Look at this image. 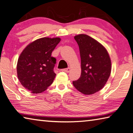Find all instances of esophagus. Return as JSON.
Instances as JSON below:
<instances>
[{
	"label": "esophagus",
	"instance_id": "obj_1",
	"mask_svg": "<svg viewBox=\"0 0 133 133\" xmlns=\"http://www.w3.org/2000/svg\"><path fill=\"white\" fill-rule=\"evenodd\" d=\"M70 70H71V69H70V68H69L62 69V71H64V72H69L70 71Z\"/></svg>",
	"mask_w": 133,
	"mask_h": 133
}]
</instances>
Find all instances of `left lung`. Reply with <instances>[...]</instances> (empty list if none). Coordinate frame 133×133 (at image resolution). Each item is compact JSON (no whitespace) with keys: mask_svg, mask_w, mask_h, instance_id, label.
Listing matches in <instances>:
<instances>
[{"mask_svg":"<svg viewBox=\"0 0 133 133\" xmlns=\"http://www.w3.org/2000/svg\"><path fill=\"white\" fill-rule=\"evenodd\" d=\"M79 46L81 74L72 84L85 95H91L103 88L111 71V62L108 52L101 43L85 34L74 37Z\"/></svg>","mask_w":133,"mask_h":133,"instance_id":"1","label":"left lung"}]
</instances>
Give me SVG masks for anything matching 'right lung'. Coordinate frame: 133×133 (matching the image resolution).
<instances>
[{
	"mask_svg": "<svg viewBox=\"0 0 133 133\" xmlns=\"http://www.w3.org/2000/svg\"><path fill=\"white\" fill-rule=\"evenodd\" d=\"M61 41L59 38H42L30 43L19 56L17 74L23 87L34 94L42 92L51 85L56 74V58L52 51Z\"/></svg>",
	"mask_w": 133,
	"mask_h": 133,
	"instance_id": "add662e5",
	"label": "right lung"
}]
</instances>
